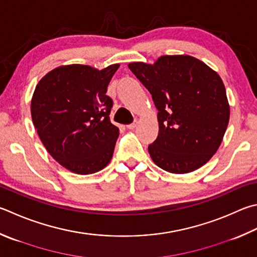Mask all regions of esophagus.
<instances>
[{
  "mask_svg": "<svg viewBox=\"0 0 257 257\" xmlns=\"http://www.w3.org/2000/svg\"><path fill=\"white\" fill-rule=\"evenodd\" d=\"M137 120L136 121H134V122L133 123H130V124H128L127 125V129H130V130H132V129H135V128H136L137 127Z\"/></svg>",
  "mask_w": 257,
  "mask_h": 257,
  "instance_id": "obj_1",
  "label": "esophagus"
}]
</instances>
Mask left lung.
Instances as JSON below:
<instances>
[{
  "instance_id": "left-lung-1",
  "label": "left lung",
  "mask_w": 257,
  "mask_h": 257,
  "mask_svg": "<svg viewBox=\"0 0 257 257\" xmlns=\"http://www.w3.org/2000/svg\"><path fill=\"white\" fill-rule=\"evenodd\" d=\"M158 110V136L148 146L162 170L185 174L200 169L222 142L230 108L221 77L189 55H165L154 64H128Z\"/></svg>"
}]
</instances>
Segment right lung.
Masks as SVG:
<instances>
[{"label":"right lung","mask_w":257,"mask_h":257,"mask_svg":"<svg viewBox=\"0 0 257 257\" xmlns=\"http://www.w3.org/2000/svg\"><path fill=\"white\" fill-rule=\"evenodd\" d=\"M119 66L63 65L35 88L30 109L37 134L51 157L73 173H96L112 158L119 128L110 122L112 100L105 93Z\"/></svg>","instance_id":"right-lung-1"}]
</instances>
